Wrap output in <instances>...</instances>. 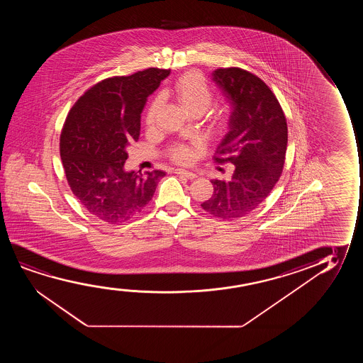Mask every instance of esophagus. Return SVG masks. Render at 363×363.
Returning a JSON list of instances; mask_svg holds the SVG:
<instances>
[{"mask_svg": "<svg viewBox=\"0 0 363 363\" xmlns=\"http://www.w3.org/2000/svg\"><path fill=\"white\" fill-rule=\"evenodd\" d=\"M174 174H179V176H184V177L189 179H194L197 177V174H194V172H189V171H186V169H174Z\"/></svg>", "mask_w": 363, "mask_h": 363, "instance_id": "obj_1", "label": "esophagus"}]
</instances>
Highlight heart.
<instances>
[{"instance_id":"heart-1","label":"heart","mask_w":363,"mask_h":363,"mask_svg":"<svg viewBox=\"0 0 363 363\" xmlns=\"http://www.w3.org/2000/svg\"><path fill=\"white\" fill-rule=\"evenodd\" d=\"M174 94L179 100V105L189 114L201 115L208 109L213 101V90L207 79L199 72H187L181 75L174 82ZM164 105V96L159 94L149 105V109L145 116V124L147 129H152L157 123L160 111ZM230 118V108L228 105H222L212 110L207 118L208 128L212 133H219L228 125ZM199 145L196 143L186 144L177 143L172 145L169 150V156L177 164H187L192 162Z\"/></svg>"}]
</instances>
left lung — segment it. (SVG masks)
<instances>
[{"label":"left lung","mask_w":363,"mask_h":363,"mask_svg":"<svg viewBox=\"0 0 363 363\" xmlns=\"http://www.w3.org/2000/svg\"><path fill=\"white\" fill-rule=\"evenodd\" d=\"M213 80L232 105L228 134L214 162L234 164L228 179H212L213 194L201 207L213 217L233 220L263 203L283 172L288 124L283 108L259 77L239 67L218 68Z\"/></svg>","instance_id":"obj_1"}]
</instances>
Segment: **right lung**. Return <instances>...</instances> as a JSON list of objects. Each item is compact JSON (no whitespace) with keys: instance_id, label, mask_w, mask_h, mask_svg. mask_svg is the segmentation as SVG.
<instances>
[{"instance_id":"obj_1","label":"right lung","mask_w":363,"mask_h":363,"mask_svg":"<svg viewBox=\"0 0 363 363\" xmlns=\"http://www.w3.org/2000/svg\"><path fill=\"white\" fill-rule=\"evenodd\" d=\"M169 70L111 77L86 90L68 113L60 152L70 189L90 214L120 224L141 213L164 171H124L126 146L138 141L140 114Z\"/></svg>"}]
</instances>
